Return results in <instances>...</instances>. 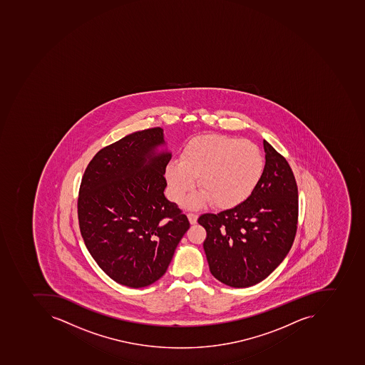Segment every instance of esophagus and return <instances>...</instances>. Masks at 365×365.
<instances>
[{
  "label": "esophagus",
  "instance_id": "34e87169",
  "mask_svg": "<svg viewBox=\"0 0 365 365\" xmlns=\"http://www.w3.org/2000/svg\"><path fill=\"white\" fill-rule=\"evenodd\" d=\"M187 218H189L190 224H197V213H187Z\"/></svg>",
  "mask_w": 365,
  "mask_h": 365
}]
</instances>
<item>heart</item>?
<instances>
[{"instance_id":"b5f03b06","label":"heart","mask_w":365,"mask_h":365,"mask_svg":"<svg viewBox=\"0 0 365 365\" xmlns=\"http://www.w3.org/2000/svg\"><path fill=\"white\" fill-rule=\"evenodd\" d=\"M263 155L257 145L224 135H203L185 145L181 158L166 164L165 178L174 201L200 187L187 201L190 209L211 202L230 209L252 195L264 173Z\"/></svg>"}]
</instances>
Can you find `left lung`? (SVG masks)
<instances>
[{"label":"left lung","mask_w":365,"mask_h":365,"mask_svg":"<svg viewBox=\"0 0 365 365\" xmlns=\"http://www.w3.org/2000/svg\"><path fill=\"white\" fill-rule=\"evenodd\" d=\"M261 181L246 201L197 219L207 230L203 242L211 274L232 287L263 281L291 250L298 222V187L290 165L263 141Z\"/></svg>","instance_id":"8db88e82"}]
</instances>
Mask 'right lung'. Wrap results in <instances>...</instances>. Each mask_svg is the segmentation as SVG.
<instances>
[{"label": "right lung", "instance_id": "add662e5", "mask_svg": "<svg viewBox=\"0 0 365 365\" xmlns=\"http://www.w3.org/2000/svg\"><path fill=\"white\" fill-rule=\"evenodd\" d=\"M170 158L158 127L104 147L84 172L78 201L81 234L94 261L119 284L156 282L190 228L187 216L164 195Z\"/></svg>", "mask_w": 365, "mask_h": 365}]
</instances>
